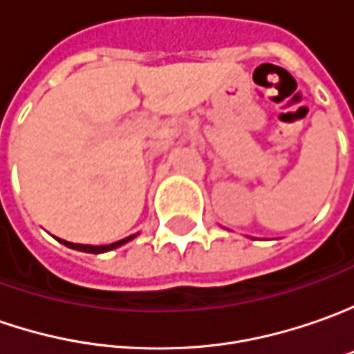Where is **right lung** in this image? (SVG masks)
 <instances>
[{
	"label": "right lung",
	"mask_w": 354,
	"mask_h": 354,
	"mask_svg": "<svg viewBox=\"0 0 354 354\" xmlns=\"http://www.w3.org/2000/svg\"><path fill=\"white\" fill-rule=\"evenodd\" d=\"M133 237H135V235L121 239V241H117V243H111V245H102V247H93V245H76V243H68V241H62V239H60V243H64V245H66V247H70V249L84 250V252H93V254H97V252H105V250L117 249V247H121V245L129 243V241H131Z\"/></svg>",
	"instance_id": "1"
}]
</instances>
